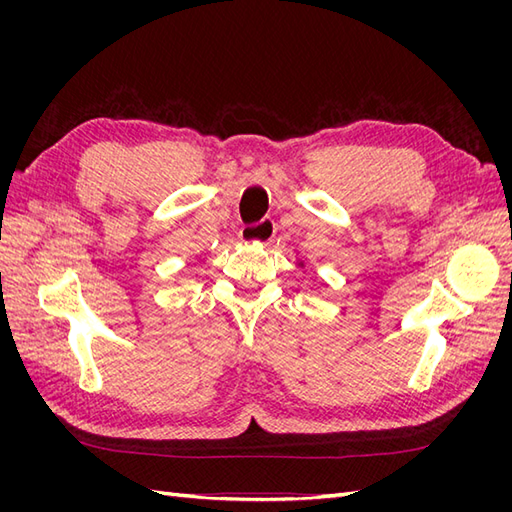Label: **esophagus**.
Masks as SVG:
<instances>
[{"instance_id":"34e87169","label":"esophagus","mask_w":512,"mask_h":512,"mask_svg":"<svg viewBox=\"0 0 512 512\" xmlns=\"http://www.w3.org/2000/svg\"><path fill=\"white\" fill-rule=\"evenodd\" d=\"M275 232V224L271 220H262L260 224H252V226H243L239 237L245 243H267L271 241Z\"/></svg>"}]
</instances>
